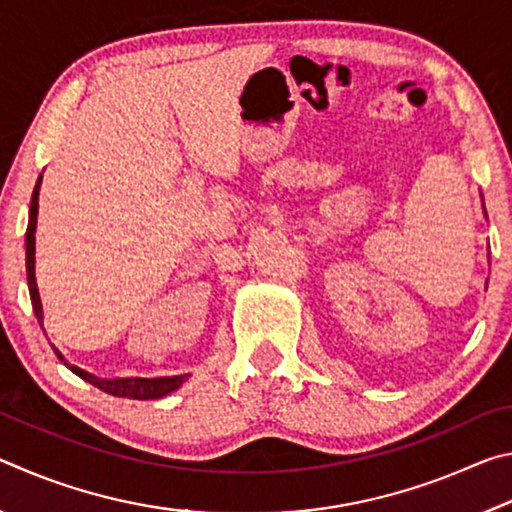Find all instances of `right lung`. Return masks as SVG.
I'll list each match as a JSON object with an SVG mask.
<instances>
[{
  "instance_id": "obj_1",
  "label": "right lung",
  "mask_w": 512,
  "mask_h": 512,
  "mask_svg": "<svg viewBox=\"0 0 512 512\" xmlns=\"http://www.w3.org/2000/svg\"><path fill=\"white\" fill-rule=\"evenodd\" d=\"M40 183L42 176L38 178L36 189H33L31 196V207H29V225H27V282H29V293H31V305L33 311H36V318L42 327V302H40V293L36 287V221H38V192H40ZM56 357L65 363L67 368H72L81 379L90 381L92 386H97L99 391L115 395V397H126V400H158V397L167 395L171 391L180 388V384L189 377V375H176V377H158V379H140V377H131V379H99L90 375L76 366H69V363L63 359L56 348Z\"/></svg>"
}]
</instances>
